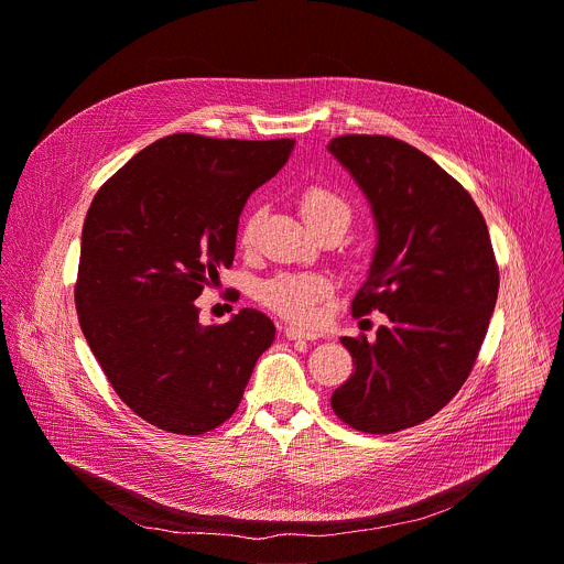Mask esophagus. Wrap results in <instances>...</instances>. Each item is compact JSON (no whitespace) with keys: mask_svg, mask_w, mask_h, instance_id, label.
<instances>
[{"mask_svg":"<svg viewBox=\"0 0 564 564\" xmlns=\"http://www.w3.org/2000/svg\"><path fill=\"white\" fill-rule=\"evenodd\" d=\"M283 333H285L288 340H317V337H319V333L302 328V326H285Z\"/></svg>","mask_w":564,"mask_h":564,"instance_id":"1","label":"esophagus"}]
</instances>
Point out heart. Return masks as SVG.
<instances>
[{"label": "heart", "instance_id": "obj_1", "mask_svg": "<svg viewBox=\"0 0 564 564\" xmlns=\"http://www.w3.org/2000/svg\"><path fill=\"white\" fill-rule=\"evenodd\" d=\"M299 210H302L313 231L330 227V224H343V227H347L351 219L349 202L324 183H311L299 193ZM258 224L260 210H247L238 227L240 247L249 249L256 242ZM330 279L319 272H279L260 283L258 296L276 315L294 322H308L315 317L317 304L330 294Z\"/></svg>", "mask_w": 564, "mask_h": 564}]
</instances>
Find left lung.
<instances>
[{
    "label": "left lung",
    "instance_id": "8db88e82",
    "mask_svg": "<svg viewBox=\"0 0 564 564\" xmlns=\"http://www.w3.org/2000/svg\"><path fill=\"white\" fill-rule=\"evenodd\" d=\"M328 152L362 187L379 229L354 317L381 311L377 343L340 337L354 373L330 397L362 433H397L452 401L478 358L499 294V265L471 195L417 147L349 133Z\"/></svg>",
    "mask_w": 564,
    "mask_h": 564
}]
</instances>
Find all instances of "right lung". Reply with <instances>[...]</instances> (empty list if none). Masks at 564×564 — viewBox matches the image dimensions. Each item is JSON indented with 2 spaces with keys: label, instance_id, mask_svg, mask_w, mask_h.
Here are the masks:
<instances>
[{
  "label": "right lung",
  "instance_id": "add662e5",
  "mask_svg": "<svg viewBox=\"0 0 564 564\" xmlns=\"http://www.w3.org/2000/svg\"><path fill=\"white\" fill-rule=\"evenodd\" d=\"M294 140L165 135L112 174L82 234L74 304L116 394L152 426L202 435L240 405L268 315L242 308L199 324L195 299L231 268L249 195L290 159Z\"/></svg>",
  "mask_w": 564,
  "mask_h": 564
}]
</instances>
